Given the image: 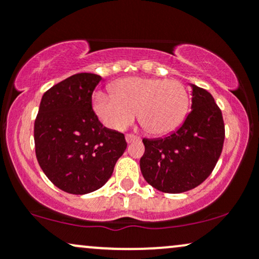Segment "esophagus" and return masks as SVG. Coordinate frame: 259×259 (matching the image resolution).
<instances>
[{
  "mask_svg": "<svg viewBox=\"0 0 259 259\" xmlns=\"http://www.w3.org/2000/svg\"><path fill=\"white\" fill-rule=\"evenodd\" d=\"M125 139H126V141L129 142V144H130V142H135V141H139V140H140L139 136L134 135V134H126Z\"/></svg>",
  "mask_w": 259,
  "mask_h": 259,
  "instance_id": "esophagus-1",
  "label": "esophagus"
}]
</instances>
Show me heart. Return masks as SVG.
<instances>
[{
  "instance_id": "b5f03b06",
  "label": "heart",
  "mask_w": 259,
  "mask_h": 259,
  "mask_svg": "<svg viewBox=\"0 0 259 259\" xmlns=\"http://www.w3.org/2000/svg\"><path fill=\"white\" fill-rule=\"evenodd\" d=\"M190 96L178 80L129 78L113 86L112 96L97 94L94 108L107 126L124 130L135 113L141 126L151 135H165L185 120Z\"/></svg>"
}]
</instances>
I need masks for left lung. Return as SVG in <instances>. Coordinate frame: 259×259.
Instances as JSON below:
<instances>
[{"mask_svg": "<svg viewBox=\"0 0 259 259\" xmlns=\"http://www.w3.org/2000/svg\"><path fill=\"white\" fill-rule=\"evenodd\" d=\"M192 86L191 112L177 132L144 139L140 168L145 180L165 194L195 189L209 177L221 157L225 126L221 108L204 89Z\"/></svg>", "mask_w": 259, "mask_h": 259, "instance_id": "8db88e82", "label": "left lung"}]
</instances>
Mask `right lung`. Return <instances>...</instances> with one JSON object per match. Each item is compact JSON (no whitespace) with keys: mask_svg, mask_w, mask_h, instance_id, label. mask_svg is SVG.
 <instances>
[{"mask_svg":"<svg viewBox=\"0 0 259 259\" xmlns=\"http://www.w3.org/2000/svg\"><path fill=\"white\" fill-rule=\"evenodd\" d=\"M102 80L74 74L44 94L34 124L35 153L53 185L85 195L102 187L126 148L124 134L107 129L92 109V92Z\"/></svg>","mask_w":259,"mask_h":259,"instance_id":"add662e5","label":"right lung"}]
</instances>
